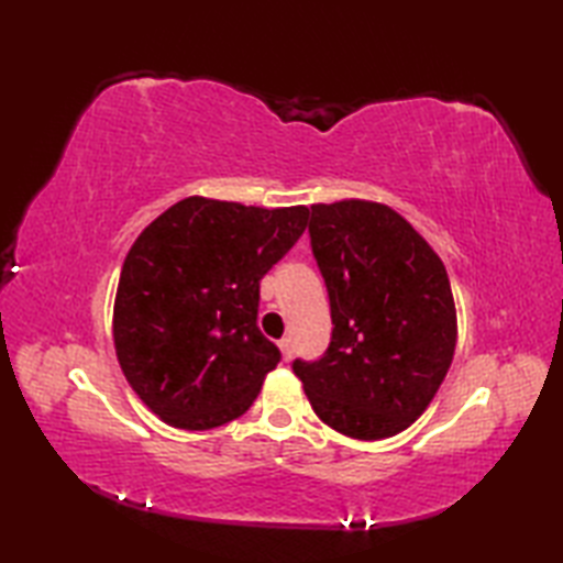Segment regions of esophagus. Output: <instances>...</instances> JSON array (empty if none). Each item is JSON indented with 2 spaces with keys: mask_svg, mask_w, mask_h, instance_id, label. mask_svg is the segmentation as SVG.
Instances as JSON below:
<instances>
[{
  "mask_svg": "<svg viewBox=\"0 0 563 563\" xmlns=\"http://www.w3.org/2000/svg\"><path fill=\"white\" fill-rule=\"evenodd\" d=\"M278 345H280V351H283V361H285V363H290V361H292V353H295V343H292V339H283Z\"/></svg>",
  "mask_w": 563,
  "mask_h": 563,
  "instance_id": "obj_1",
  "label": "esophagus"
}]
</instances>
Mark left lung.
Instances as JSON below:
<instances>
[{"instance_id":"left-lung-1","label":"left lung","mask_w":563,"mask_h":563,"mask_svg":"<svg viewBox=\"0 0 563 563\" xmlns=\"http://www.w3.org/2000/svg\"><path fill=\"white\" fill-rule=\"evenodd\" d=\"M331 341L292 363L314 413L357 440L401 433L433 401L457 343L448 271L399 212L367 200L312 206Z\"/></svg>"}]
</instances>
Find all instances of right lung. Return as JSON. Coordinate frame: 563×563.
<instances>
[{"label": "right lung", "instance_id": "1", "mask_svg": "<svg viewBox=\"0 0 563 563\" xmlns=\"http://www.w3.org/2000/svg\"><path fill=\"white\" fill-rule=\"evenodd\" d=\"M309 210L186 198L128 251L113 307L118 363L164 423L234 421L280 363L263 336L258 283L295 246Z\"/></svg>", "mask_w": 563, "mask_h": 563}]
</instances>
